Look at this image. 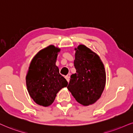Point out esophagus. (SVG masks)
I'll list each match as a JSON object with an SVG mask.
<instances>
[{"mask_svg": "<svg viewBox=\"0 0 133 133\" xmlns=\"http://www.w3.org/2000/svg\"><path fill=\"white\" fill-rule=\"evenodd\" d=\"M65 79H66V81H68V83H69V81H70V77L68 76H65Z\"/></svg>", "mask_w": 133, "mask_h": 133, "instance_id": "1", "label": "esophagus"}]
</instances>
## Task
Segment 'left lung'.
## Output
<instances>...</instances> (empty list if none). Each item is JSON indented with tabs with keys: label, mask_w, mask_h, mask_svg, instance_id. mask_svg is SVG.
<instances>
[{
	"label": "left lung",
	"mask_w": 133,
	"mask_h": 133,
	"mask_svg": "<svg viewBox=\"0 0 133 133\" xmlns=\"http://www.w3.org/2000/svg\"><path fill=\"white\" fill-rule=\"evenodd\" d=\"M76 73L71 75L67 88L81 105L93 104L101 97L105 86L104 65L97 54L84 45L75 49Z\"/></svg>",
	"instance_id": "obj_1"
}]
</instances>
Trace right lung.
Masks as SVG:
<instances>
[{"instance_id":"1","label":"right lung","mask_w":133,"mask_h":133,"mask_svg":"<svg viewBox=\"0 0 133 133\" xmlns=\"http://www.w3.org/2000/svg\"><path fill=\"white\" fill-rule=\"evenodd\" d=\"M60 51V49L50 45L41 50L31 62L26 76L27 89L39 105H50L58 92L68 85L55 65Z\"/></svg>"}]
</instances>
